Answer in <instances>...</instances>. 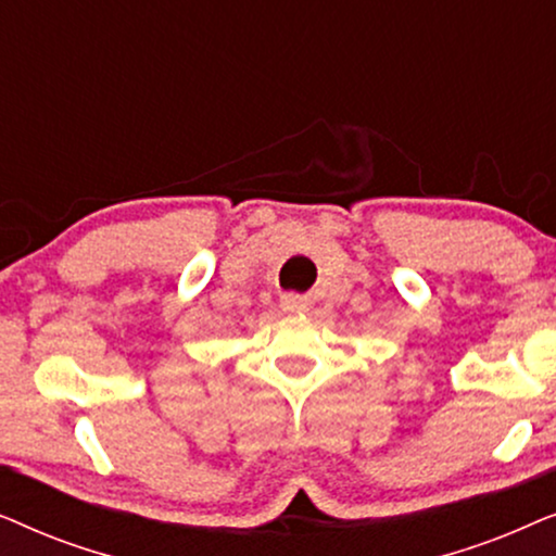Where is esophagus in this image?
Segmentation results:
<instances>
[{
	"label": "esophagus",
	"instance_id": "esophagus-1",
	"mask_svg": "<svg viewBox=\"0 0 556 556\" xmlns=\"http://www.w3.org/2000/svg\"><path fill=\"white\" fill-rule=\"evenodd\" d=\"M280 308L288 311V314H306L311 308V295H301V293L280 295Z\"/></svg>",
	"mask_w": 556,
	"mask_h": 556
}]
</instances>
